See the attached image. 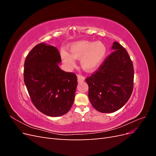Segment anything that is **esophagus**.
<instances>
[{
	"label": "esophagus",
	"mask_w": 156,
	"mask_h": 156,
	"mask_svg": "<svg viewBox=\"0 0 156 156\" xmlns=\"http://www.w3.org/2000/svg\"><path fill=\"white\" fill-rule=\"evenodd\" d=\"M77 79H78L79 82L83 81H84V79H85V78H84L83 75H82L81 74H77Z\"/></svg>",
	"instance_id": "1"
}]
</instances>
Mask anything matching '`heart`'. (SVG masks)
<instances>
[{
	"mask_svg": "<svg viewBox=\"0 0 156 156\" xmlns=\"http://www.w3.org/2000/svg\"><path fill=\"white\" fill-rule=\"evenodd\" d=\"M69 54L64 51H61L62 60L70 67L75 65L73 58L81 59L82 68L87 71L96 68L104 58L107 49L101 41L92 42L89 41H79L69 46Z\"/></svg>",
	"mask_w": 156,
	"mask_h": 156,
	"instance_id": "heart-1",
	"label": "heart"
}]
</instances>
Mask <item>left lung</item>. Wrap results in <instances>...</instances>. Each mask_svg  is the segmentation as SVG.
<instances>
[{
  "label": "left lung",
  "mask_w": 156,
  "mask_h": 156,
  "mask_svg": "<svg viewBox=\"0 0 156 156\" xmlns=\"http://www.w3.org/2000/svg\"><path fill=\"white\" fill-rule=\"evenodd\" d=\"M115 50L85 81L88 98L98 111L110 113L123 107L133 89L134 69L127 51L115 41Z\"/></svg>",
  "instance_id": "left-lung-1"
}]
</instances>
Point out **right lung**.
Wrapping results in <instances>:
<instances>
[{
  "label": "right lung",
  "instance_id": "1",
  "mask_svg": "<svg viewBox=\"0 0 156 156\" xmlns=\"http://www.w3.org/2000/svg\"><path fill=\"white\" fill-rule=\"evenodd\" d=\"M60 55L55 47L40 43L27 56L24 82L30 100L37 110L49 116L64 115L75 98L77 78L58 66Z\"/></svg>",
  "mask_w": 156,
  "mask_h": 156
}]
</instances>
